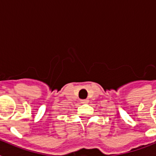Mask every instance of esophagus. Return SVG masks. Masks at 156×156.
<instances>
[{
	"label": "esophagus",
	"instance_id": "esophagus-1",
	"mask_svg": "<svg viewBox=\"0 0 156 156\" xmlns=\"http://www.w3.org/2000/svg\"><path fill=\"white\" fill-rule=\"evenodd\" d=\"M88 100L87 99H83V100H81V103H87Z\"/></svg>",
	"mask_w": 156,
	"mask_h": 156
}]
</instances>
